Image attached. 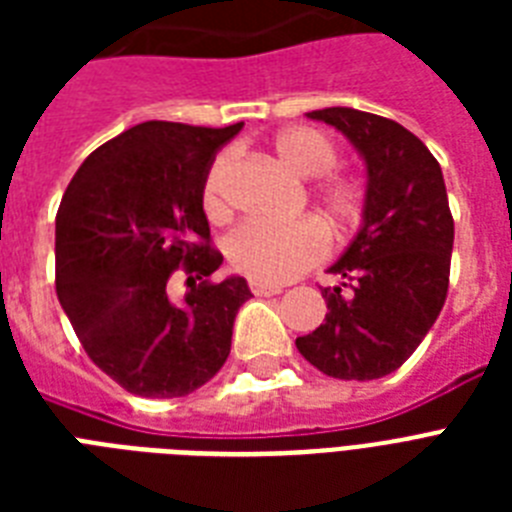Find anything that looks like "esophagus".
I'll use <instances>...</instances> for the list:
<instances>
[{"mask_svg": "<svg viewBox=\"0 0 512 512\" xmlns=\"http://www.w3.org/2000/svg\"><path fill=\"white\" fill-rule=\"evenodd\" d=\"M249 289L252 295L257 297H268V295H281V284H271V281H260V279H249Z\"/></svg>", "mask_w": 512, "mask_h": 512, "instance_id": "esophagus-1", "label": "esophagus"}]
</instances>
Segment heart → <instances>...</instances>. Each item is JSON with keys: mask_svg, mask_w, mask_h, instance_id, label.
Listing matches in <instances>:
<instances>
[{"mask_svg": "<svg viewBox=\"0 0 512 512\" xmlns=\"http://www.w3.org/2000/svg\"><path fill=\"white\" fill-rule=\"evenodd\" d=\"M273 154L284 170L300 180L319 177V183L313 185V207L329 231L342 236L358 223L364 207V191L350 177L327 175L337 164V148L327 135L311 127H287L273 138ZM231 164L233 159L228 151L217 154L204 177L201 204L212 220L228 212L225 183ZM321 174L325 177L321 178ZM324 255H327V233L321 231L316 220H297L287 225L244 223L225 239V257L236 271L271 284L295 279L313 268Z\"/></svg>", "mask_w": 512, "mask_h": 512, "instance_id": "heart-1", "label": "heart"}]
</instances>
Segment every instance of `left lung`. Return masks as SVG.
Instances as JSON below:
<instances>
[{"label": "left lung", "instance_id": "8db88e82", "mask_svg": "<svg viewBox=\"0 0 512 512\" xmlns=\"http://www.w3.org/2000/svg\"><path fill=\"white\" fill-rule=\"evenodd\" d=\"M308 119L340 130L364 159L361 225L329 273L327 319L297 350L337 380L396 372L436 324L449 289L454 220L441 167L417 135L385 116L321 108Z\"/></svg>", "mask_w": 512, "mask_h": 512}]
</instances>
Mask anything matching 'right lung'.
I'll return each instance as SVG.
<instances>
[{"label":"right lung","instance_id":"1","mask_svg":"<svg viewBox=\"0 0 512 512\" xmlns=\"http://www.w3.org/2000/svg\"><path fill=\"white\" fill-rule=\"evenodd\" d=\"M244 124L143 122L92 151L55 217V292L87 356L143 398L188 396L231 353L241 276L212 284L201 188L215 154ZM192 287L172 301L169 276Z\"/></svg>","mask_w":512,"mask_h":512}]
</instances>
